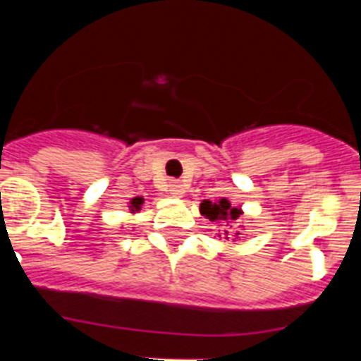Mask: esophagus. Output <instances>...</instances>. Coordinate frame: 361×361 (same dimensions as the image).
I'll return each mask as SVG.
<instances>
[{
	"label": "esophagus",
	"mask_w": 361,
	"mask_h": 361,
	"mask_svg": "<svg viewBox=\"0 0 361 361\" xmlns=\"http://www.w3.org/2000/svg\"><path fill=\"white\" fill-rule=\"evenodd\" d=\"M168 191H170L173 197H183L184 193H186V186H184L180 180H170V184H168Z\"/></svg>",
	"instance_id": "34e87169"
}]
</instances>
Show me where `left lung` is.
<instances>
[{"mask_svg":"<svg viewBox=\"0 0 361 361\" xmlns=\"http://www.w3.org/2000/svg\"><path fill=\"white\" fill-rule=\"evenodd\" d=\"M200 215H204L209 222L224 228V237L226 238H238L240 231H233L231 224L235 220L240 219L242 208L238 206H231L228 199H219V200H202L200 202Z\"/></svg>","mask_w":361,"mask_h":361,"instance_id":"left-lung-1","label":"left lung"}]
</instances>
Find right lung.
I'll return each mask as SVG.
<instances>
[{"instance_id":"obj_1","label":"right lung","mask_w":361,"mask_h":361,"mask_svg":"<svg viewBox=\"0 0 361 361\" xmlns=\"http://www.w3.org/2000/svg\"><path fill=\"white\" fill-rule=\"evenodd\" d=\"M142 204H145V199H142V197H133V199L130 200V206H128L130 213H139V212H141Z\"/></svg>"}]
</instances>
